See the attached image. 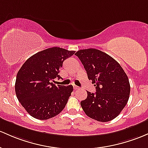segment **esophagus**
<instances>
[{
    "instance_id": "obj_1",
    "label": "esophagus",
    "mask_w": 148,
    "mask_h": 148,
    "mask_svg": "<svg viewBox=\"0 0 148 148\" xmlns=\"http://www.w3.org/2000/svg\"><path fill=\"white\" fill-rule=\"evenodd\" d=\"M73 88H74V90H79V87L77 86H76V85H74V86H73Z\"/></svg>"
}]
</instances>
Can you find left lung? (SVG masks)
<instances>
[{
	"mask_svg": "<svg viewBox=\"0 0 148 148\" xmlns=\"http://www.w3.org/2000/svg\"><path fill=\"white\" fill-rule=\"evenodd\" d=\"M95 84V93L87 91V98L81 102L88 116L106 122L116 118L127 104L130 95L129 78L121 65L107 53L88 48L75 53Z\"/></svg>",
	"mask_w": 148,
	"mask_h": 148,
	"instance_id": "obj_1",
	"label": "left lung"
}]
</instances>
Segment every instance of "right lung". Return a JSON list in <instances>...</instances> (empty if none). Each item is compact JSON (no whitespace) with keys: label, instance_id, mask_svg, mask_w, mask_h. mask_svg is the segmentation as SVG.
Returning <instances> with one entry per match:
<instances>
[{"label":"right lung","instance_id":"obj_1","mask_svg":"<svg viewBox=\"0 0 148 148\" xmlns=\"http://www.w3.org/2000/svg\"><path fill=\"white\" fill-rule=\"evenodd\" d=\"M75 53L53 47L38 52L29 58L17 72L15 92L19 103L36 119L53 118L62 111L73 86L53 84L63 62Z\"/></svg>","mask_w":148,"mask_h":148}]
</instances>
